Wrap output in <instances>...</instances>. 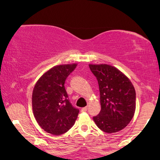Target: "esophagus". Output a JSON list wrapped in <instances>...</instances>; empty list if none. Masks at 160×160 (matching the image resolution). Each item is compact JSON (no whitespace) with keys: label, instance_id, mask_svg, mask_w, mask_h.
I'll return each instance as SVG.
<instances>
[{"label":"esophagus","instance_id":"obj_1","mask_svg":"<svg viewBox=\"0 0 160 160\" xmlns=\"http://www.w3.org/2000/svg\"><path fill=\"white\" fill-rule=\"evenodd\" d=\"M87 108H88V107L85 106V107H84V108H82V111H86L87 110Z\"/></svg>","mask_w":160,"mask_h":160}]
</instances>
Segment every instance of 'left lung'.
<instances>
[{"label":"left lung","instance_id":"left-lung-1","mask_svg":"<svg viewBox=\"0 0 160 160\" xmlns=\"http://www.w3.org/2000/svg\"><path fill=\"white\" fill-rule=\"evenodd\" d=\"M97 78L101 110L93 117L98 128L107 133L123 130L132 120L136 107L134 87L128 76L112 65L89 64Z\"/></svg>","mask_w":160,"mask_h":160}]
</instances>
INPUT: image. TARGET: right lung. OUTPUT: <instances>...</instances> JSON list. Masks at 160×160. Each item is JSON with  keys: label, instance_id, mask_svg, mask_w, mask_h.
<instances>
[{"label": "right lung", "instance_id": "1", "mask_svg": "<svg viewBox=\"0 0 160 160\" xmlns=\"http://www.w3.org/2000/svg\"><path fill=\"white\" fill-rule=\"evenodd\" d=\"M76 63L59 65L46 71L35 84L32 107L35 119L43 130L60 135L73 126L79 110L69 102L65 82Z\"/></svg>", "mask_w": 160, "mask_h": 160}]
</instances>
